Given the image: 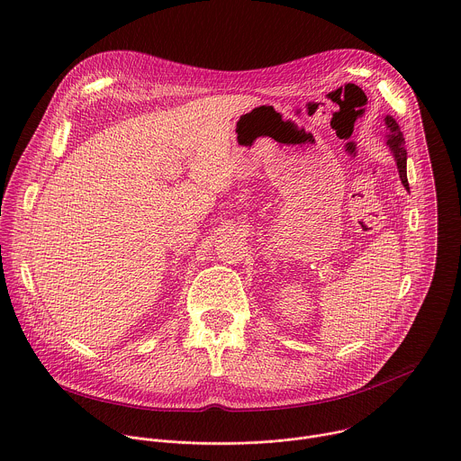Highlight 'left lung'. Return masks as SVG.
I'll list each match as a JSON object with an SVG mask.
<instances>
[{
  "label": "left lung",
  "mask_w": 461,
  "mask_h": 461,
  "mask_svg": "<svg viewBox=\"0 0 461 461\" xmlns=\"http://www.w3.org/2000/svg\"><path fill=\"white\" fill-rule=\"evenodd\" d=\"M384 125L388 129L386 135V146L390 148V151L393 153V158H396L398 164V171H400V178L403 182V185L409 189V180H407V151H405V139L402 129L398 125V122L393 120L392 116L386 114L384 118Z\"/></svg>",
  "instance_id": "left-lung-1"
}]
</instances>
